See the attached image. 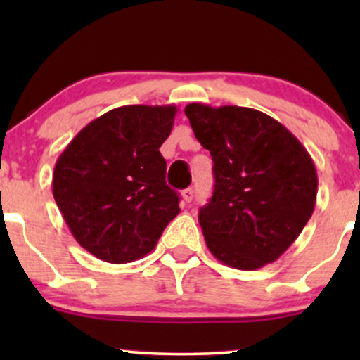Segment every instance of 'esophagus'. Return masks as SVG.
Returning a JSON list of instances; mask_svg holds the SVG:
<instances>
[{
	"mask_svg": "<svg viewBox=\"0 0 360 360\" xmlns=\"http://www.w3.org/2000/svg\"><path fill=\"white\" fill-rule=\"evenodd\" d=\"M193 198H194V191H193V189H191V188L184 189V191H183V200L186 201V203H191Z\"/></svg>",
	"mask_w": 360,
	"mask_h": 360,
	"instance_id": "obj_1",
	"label": "esophagus"
}]
</instances>
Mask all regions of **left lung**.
Wrapping results in <instances>:
<instances>
[{
    "label": "left lung",
    "mask_w": 360,
    "mask_h": 360,
    "mask_svg": "<svg viewBox=\"0 0 360 360\" xmlns=\"http://www.w3.org/2000/svg\"><path fill=\"white\" fill-rule=\"evenodd\" d=\"M184 113L213 159V196L198 214L210 252L242 271L278 260L315 210L318 176L308 150L259 110L189 103Z\"/></svg>",
    "instance_id": "left-lung-1"
}]
</instances>
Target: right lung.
<instances>
[{"mask_svg": "<svg viewBox=\"0 0 360 360\" xmlns=\"http://www.w3.org/2000/svg\"><path fill=\"white\" fill-rule=\"evenodd\" d=\"M174 105H128L93 120L53 167L52 193L77 243L111 264L154 250L179 196L166 184L159 147L171 135Z\"/></svg>", "mask_w": 360, "mask_h": 360, "instance_id": "add662e5", "label": "right lung"}]
</instances>
